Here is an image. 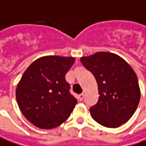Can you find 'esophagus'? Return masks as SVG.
<instances>
[{
	"label": "esophagus",
	"mask_w": 146,
	"mask_h": 146,
	"mask_svg": "<svg viewBox=\"0 0 146 146\" xmlns=\"http://www.w3.org/2000/svg\"><path fill=\"white\" fill-rule=\"evenodd\" d=\"M78 98H79V100H80V101H82L83 98H84V94H79V95H78Z\"/></svg>",
	"instance_id": "obj_1"
}]
</instances>
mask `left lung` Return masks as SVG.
Returning a JSON list of instances; mask_svg holds the SVG:
<instances>
[{"instance_id":"left-lung-1","label":"left lung","mask_w":146,"mask_h":146,"mask_svg":"<svg viewBox=\"0 0 146 146\" xmlns=\"http://www.w3.org/2000/svg\"><path fill=\"white\" fill-rule=\"evenodd\" d=\"M81 62L98 84V101L90 109L92 118L107 128H118L126 123L141 98L133 68L118 55L106 52L82 56Z\"/></svg>"}]
</instances>
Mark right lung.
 I'll return each instance as SVG.
<instances>
[{
    "label": "right lung",
    "mask_w": 146,
    "mask_h": 146,
    "mask_svg": "<svg viewBox=\"0 0 146 146\" xmlns=\"http://www.w3.org/2000/svg\"><path fill=\"white\" fill-rule=\"evenodd\" d=\"M74 57L47 56L35 60L24 72L16 89L22 113L35 126L52 129L69 117L77 99L69 93L65 74Z\"/></svg>",
    "instance_id": "obj_1"
}]
</instances>
